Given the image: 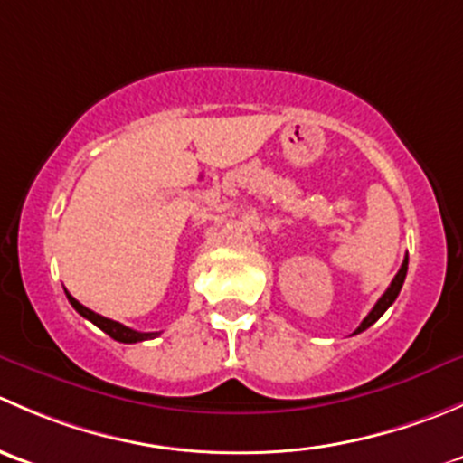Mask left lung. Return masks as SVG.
<instances>
[{
  "label": "left lung",
  "instance_id": "1",
  "mask_svg": "<svg viewBox=\"0 0 463 463\" xmlns=\"http://www.w3.org/2000/svg\"><path fill=\"white\" fill-rule=\"evenodd\" d=\"M405 275H408V255H405V260H403V264H401V269H399V273L394 275V279H392V284L390 287H387V291L383 293L381 298H378V302L374 305V309L370 311V314L365 316V320L361 322V326H358L356 331H354V334H361V331H365L367 326H372L374 325V322L381 318L383 314H385L387 309H390L392 307V302L396 300V298H399V293H401V287H403V282H405Z\"/></svg>",
  "mask_w": 463,
  "mask_h": 463
}]
</instances>
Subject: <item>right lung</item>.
Here are the masks:
<instances>
[{"label":"right lung","instance_id":"obj_1","mask_svg":"<svg viewBox=\"0 0 463 463\" xmlns=\"http://www.w3.org/2000/svg\"><path fill=\"white\" fill-rule=\"evenodd\" d=\"M67 298H69V302H71L73 309H76L78 314L82 316V318L91 320L93 325L98 326V329H102L107 335H111V338H114V340H118V343H141V340H152V338H156V335H158L156 331H149V334H143V331L129 329V326L120 325V322L109 320V318H105V316L96 314V311L87 309L85 305H80V302H78L73 296H69V293H67Z\"/></svg>","mask_w":463,"mask_h":463}]
</instances>
